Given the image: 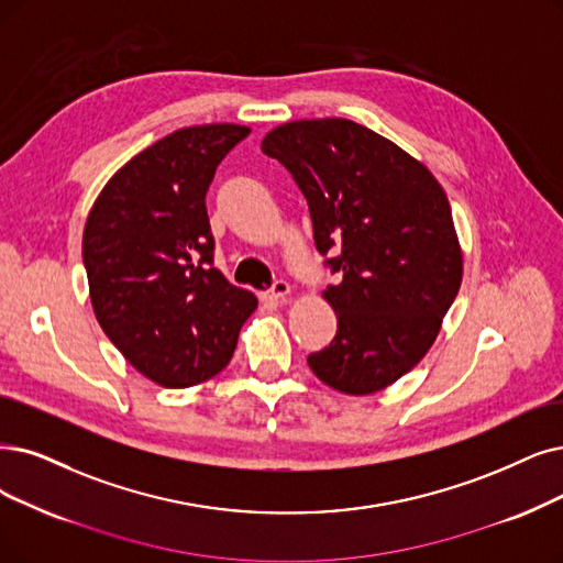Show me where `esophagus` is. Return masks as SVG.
Segmentation results:
<instances>
[{
	"label": "esophagus",
	"instance_id": "1",
	"mask_svg": "<svg viewBox=\"0 0 563 563\" xmlns=\"http://www.w3.org/2000/svg\"><path fill=\"white\" fill-rule=\"evenodd\" d=\"M288 294H290V284L284 282V279H277L267 290H263L261 298H263V300H269V302H277V300L286 298Z\"/></svg>",
	"mask_w": 563,
	"mask_h": 563
}]
</instances>
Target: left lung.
<instances>
[{
	"label": "left lung",
	"mask_w": 563,
	"mask_h": 563,
	"mask_svg": "<svg viewBox=\"0 0 563 563\" xmlns=\"http://www.w3.org/2000/svg\"><path fill=\"white\" fill-rule=\"evenodd\" d=\"M261 150L294 175L317 250L342 275L323 290L336 334L307 357L311 372L346 395L388 388L430 351L462 284L445 191L411 154L344 118L282 124Z\"/></svg>",
	"instance_id": "obj_1"
}]
</instances>
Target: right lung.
<instances>
[{"instance_id":"add662e5","label":"right lung","mask_w":563,"mask_h":563,"mask_svg":"<svg viewBox=\"0 0 563 563\" xmlns=\"http://www.w3.org/2000/svg\"><path fill=\"white\" fill-rule=\"evenodd\" d=\"M250 126L177 129L133 156L82 233L89 298L108 340L143 376L189 388L231 363L258 300L214 267L206 194Z\"/></svg>"}]
</instances>
